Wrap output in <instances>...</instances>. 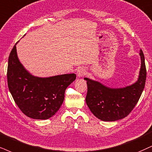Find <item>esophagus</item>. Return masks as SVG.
I'll list each match as a JSON object with an SVG mask.
<instances>
[{"mask_svg": "<svg viewBox=\"0 0 152 152\" xmlns=\"http://www.w3.org/2000/svg\"><path fill=\"white\" fill-rule=\"evenodd\" d=\"M86 72H87V71L84 67H80L78 70L77 71V75L78 77H82L84 75H85Z\"/></svg>", "mask_w": 152, "mask_h": 152, "instance_id": "obj_1", "label": "esophagus"}]
</instances>
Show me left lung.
Returning <instances> with one entry per match:
<instances>
[{"instance_id":"left-lung-1","label":"left lung","mask_w":152,"mask_h":152,"mask_svg":"<svg viewBox=\"0 0 152 152\" xmlns=\"http://www.w3.org/2000/svg\"><path fill=\"white\" fill-rule=\"evenodd\" d=\"M141 60L138 79L124 87H110L88 77L86 103L94 115L103 121H115L126 117L132 111L141 96L145 85L147 71L145 56L140 50Z\"/></svg>"}]
</instances>
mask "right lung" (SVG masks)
<instances>
[{"label":"right lung","instance_id":"add662e5","mask_svg":"<svg viewBox=\"0 0 152 152\" xmlns=\"http://www.w3.org/2000/svg\"><path fill=\"white\" fill-rule=\"evenodd\" d=\"M11 50L7 66V85L15 102L28 117L50 118L61 108L66 88L76 75L64 74L46 77L33 75L18 58L16 45Z\"/></svg>","mask_w":152,"mask_h":152}]
</instances>
